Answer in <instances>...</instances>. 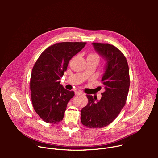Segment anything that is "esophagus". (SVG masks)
Here are the masks:
<instances>
[{
  "label": "esophagus",
  "mask_w": 158,
  "mask_h": 158,
  "mask_svg": "<svg viewBox=\"0 0 158 158\" xmlns=\"http://www.w3.org/2000/svg\"><path fill=\"white\" fill-rule=\"evenodd\" d=\"M82 94H84L81 91H75V95L76 96H80V95H82Z\"/></svg>",
  "instance_id": "esophagus-1"
}]
</instances>
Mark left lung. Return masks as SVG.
Returning <instances> with one entry per match:
<instances>
[{
	"instance_id": "left-lung-1",
	"label": "left lung",
	"mask_w": 158,
	"mask_h": 158,
	"mask_svg": "<svg viewBox=\"0 0 158 158\" xmlns=\"http://www.w3.org/2000/svg\"><path fill=\"white\" fill-rule=\"evenodd\" d=\"M106 61L102 81L104 92L100 100L87 95L88 104L81 110V120L89 128L106 127L113 121L126 104L130 85L127 60L117 48L109 44L92 43Z\"/></svg>"
}]
</instances>
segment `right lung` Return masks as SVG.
<instances>
[{
	"label": "right lung",
	"mask_w": 158,
	"mask_h": 158,
	"mask_svg": "<svg viewBox=\"0 0 158 158\" xmlns=\"http://www.w3.org/2000/svg\"><path fill=\"white\" fill-rule=\"evenodd\" d=\"M86 42H64L45 50L35 63L31 73V99L36 113L45 122L57 124L64 115L67 103L74 96L59 80L69 60L85 46Z\"/></svg>",
	"instance_id": "add662e5"
}]
</instances>
